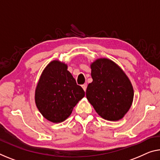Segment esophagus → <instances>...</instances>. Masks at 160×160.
<instances>
[{
	"label": "esophagus",
	"mask_w": 160,
	"mask_h": 160,
	"mask_svg": "<svg viewBox=\"0 0 160 160\" xmlns=\"http://www.w3.org/2000/svg\"><path fill=\"white\" fill-rule=\"evenodd\" d=\"M82 88H83V90H84V91L85 92L86 89H87V84H86V83H85V84L82 85Z\"/></svg>",
	"instance_id": "obj_1"
}]
</instances>
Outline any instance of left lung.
<instances>
[{"instance_id": "1", "label": "left lung", "mask_w": 160, "mask_h": 160, "mask_svg": "<svg viewBox=\"0 0 160 160\" xmlns=\"http://www.w3.org/2000/svg\"><path fill=\"white\" fill-rule=\"evenodd\" d=\"M92 82L86 97L98 115L117 121L128 112L132 103L134 91L130 80L112 60L101 58L91 65Z\"/></svg>"}]
</instances>
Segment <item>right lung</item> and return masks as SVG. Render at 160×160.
<instances>
[{
  "instance_id": "obj_1",
  "label": "right lung",
  "mask_w": 160,
  "mask_h": 160,
  "mask_svg": "<svg viewBox=\"0 0 160 160\" xmlns=\"http://www.w3.org/2000/svg\"><path fill=\"white\" fill-rule=\"evenodd\" d=\"M67 69V65L58 60L50 62L35 90L38 109L45 118L52 122L66 120L76 104L85 96V91L77 85Z\"/></svg>"
}]
</instances>
